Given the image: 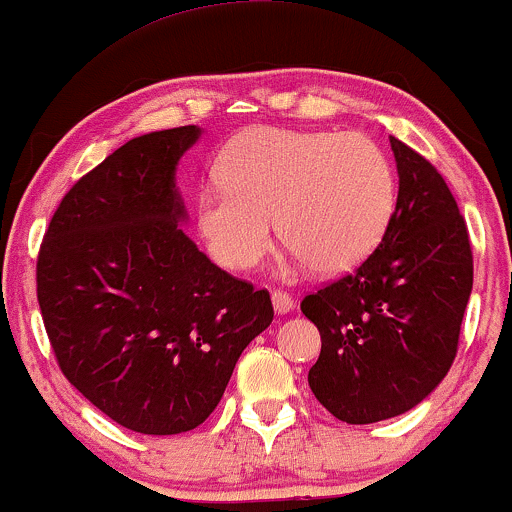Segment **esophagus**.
<instances>
[{
	"instance_id": "1",
	"label": "esophagus",
	"mask_w": 512,
	"mask_h": 512,
	"mask_svg": "<svg viewBox=\"0 0 512 512\" xmlns=\"http://www.w3.org/2000/svg\"><path fill=\"white\" fill-rule=\"evenodd\" d=\"M272 305L279 315H286L293 310V298L286 291H274L272 293Z\"/></svg>"
}]
</instances>
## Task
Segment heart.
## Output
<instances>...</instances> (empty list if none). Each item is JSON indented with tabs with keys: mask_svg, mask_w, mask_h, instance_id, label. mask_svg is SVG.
<instances>
[{
	"mask_svg": "<svg viewBox=\"0 0 512 512\" xmlns=\"http://www.w3.org/2000/svg\"><path fill=\"white\" fill-rule=\"evenodd\" d=\"M223 185L197 197V226L214 260L231 272L257 267L274 226L296 267L334 276L378 248L397 182L387 154L361 132L255 127L219 161Z\"/></svg>",
	"mask_w": 512,
	"mask_h": 512,
	"instance_id": "heart-1",
	"label": "heart"
}]
</instances>
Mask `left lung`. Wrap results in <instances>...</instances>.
<instances>
[{"label": "left lung", "mask_w": 512, "mask_h": 512, "mask_svg": "<svg viewBox=\"0 0 512 512\" xmlns=\"http://www.w3.org/2000/svg\"><path fill=\"white\" fill-rule=\"evenodd\" d=\"M399 192L383 240L354 274L303 298L320 330L317 402L375 424L424 402L455 361L472 293V248L455 197L424 156L390 137Z\"/></svg>", "instance_id": "left-lung-1"}]
</instances>
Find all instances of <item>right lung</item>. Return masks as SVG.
<instances>
[{
  "instance_id": "add662e5",
  "label": "right lung",
  "mask_w": 512,
  "mask_h": 512,
  "mask_svg": "<svg viewBox=\"0 0 512 512\" xmlns=\"http://www.w3.org/2000/svg\"><path fill=\"white\" fill-rule=\"evenodd\" d=\"M199 137L187 125L122 144L64 195L38 255L40 313L62 373L146 436L204 424L274 317L267 291L216 267L180 228L175 173Z\"/></svg>"
}]
</instances>
